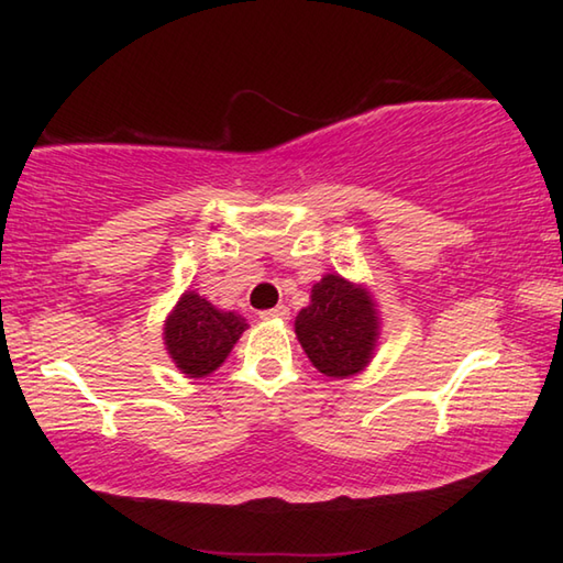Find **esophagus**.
<instances>
[{"instance_id":"esophagus-1","label":"esophagus","mask_w":563,"mask_h":563,"mask_svg":"<svg viewBox=\"0 0 563 563\" xmlns=\"http://www.w3.org/2000/svg\"><path fill=\"white\" fill-rule=\"evenodd\" d=\"M288 316H290V310L285 308V305H275V308L261 312L263 320H288Z\"/></svg>"}]
</instances>
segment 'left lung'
I'll list each match as a JSON object with an SVG mask.
<instances>
[{
  "label": "left lung",
  "instance_id": "8db88e82",
  "mask_svg": "<svg viewBox=\"0 0 563 563\" xmlns=\"http://www.w3.org/2000/svg\"><path fill=\"white\" fill-rule=\"evenodd\" d=\"M295 332L322 375H355L373 357L377 338L375 305L362 288L340 275H325L312 285L310 305L300 310Z\"/></svg>",
  "mask_w": 563,
  "mask_h": 563
}]
</instances>
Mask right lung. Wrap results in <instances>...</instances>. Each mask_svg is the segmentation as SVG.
Instances as JSON below:
<instances>
[{
    "label": "right lung",
    "instance_id": "add662e5",
    "mask_svg": "<svg viewBox=\"0 0 563 563\" xmlns=\"http://www.w3.org/2000/svg\"><path fill=\"white\" fill-rule=\"evenodd\" d=\"M245 328L235 312H221L201 295L186 292L166 320L164 335L176 367L190 377H203L223 365Z\"/></svg>",
    "mask_w": 563,
    "mask_h": 563
}]
</instances>
